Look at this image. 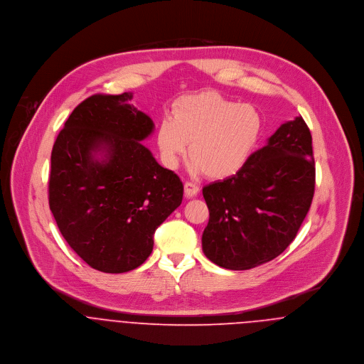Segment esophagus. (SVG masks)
<instances>
[{
	"instance_id": "obj_1",
	"label": "esophagus",
	"mask_w": 364,
	"mask_h": 364,
	"mask_svg": "<svg viewBox=\"0 0 364 364\" xmlns=\"http://www.w3.org/2000/svg\"><path fill=\"white\" fill-rule=\"evenodd\" d=\"M199 193V186H196L195 183L192 182H185V195L188 198H193Z\"/></svg>"
}]
</instances>
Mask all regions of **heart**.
I'll return each instance as SVG.
<instances>
[{
    "mask_svg": "<svg viewBox=\"0 0 364 364\" xmlns=\"http://www.w3.org/2000/svg\"><path fill=\"white\" fill-rule=\"evenodd\" d=\"M263 129L259 110L214 92L181 98L156 132L166 165L175 166L189 144L193 172L221 179L238 172L255 151Z\"/></svg>",
    "mask_w": 364,
    "mask_h": 364,
    "instance_id": "1",
    "label": "heart"
}]
</instances>
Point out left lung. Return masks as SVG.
<instances>
[{
	"instance_id": "left-lung-1",
	"label": "left lung",
	"mask_w": 364,
	"mask_h": 364,
	"mask_svg": "<svg viewBox=\"0 0 364 364\" xmlns=\"http://www.w3.org/2000/svg\"><path fill=\"white\" fill-rule=\"evenodd\" d=\"M312 137L301 116L283 123L232 176L203 188L210 218L203 252L247 270L279 257L296 238L314 198Z\"/></svg>"
}]
</instances>
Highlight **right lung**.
Returning a JSON list of instances; mask_svg holds the SVG:
<instances>
[{
	"label": "right lung",
	"mask_w": 364,
	"mask_h": 364,
	"mask_svg": "<svg viewBox=\"0 0 364 364\" xmlns=\"http://www.w3.org/2000/svg\"><path fill=\"white\" fill-rule=\"evenodd\" d=\"M132 92L78 105L53 146L49 205L57 227L91 267L124 273L153 252L154 232L179 208L183 185L141 144L154 130Z\"/></svg>",
	"instance_id": "right-lung-1"
}]
</instances>
